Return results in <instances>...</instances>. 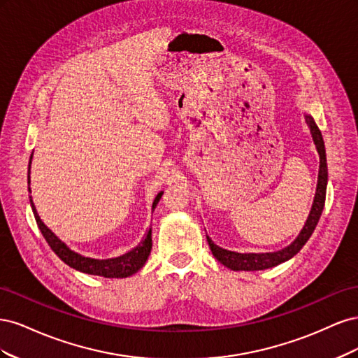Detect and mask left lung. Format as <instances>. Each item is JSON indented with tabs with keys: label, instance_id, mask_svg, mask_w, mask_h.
<instances>
[{
	"label": "left lung",
	"instance_id": "obj_1",
	"mask_svg": "<svg viewBox=\"0 0 358 358\" xmlns=\"http://www.w3.org/2000/svg\"><path fill=\"white\" fill-rule=\"evenodd\" d=\"M306 124L310 129L312 140L315 143L317 152L320 155V170H318V182H317V191H315V197H313V203L310 212L308 215V220L303 225V229L300 230L299 236L292 241L288 246L279 249V251L275 252H248V254H241V252H234L229 251V249H224L218 245H215L213 241L208 237V242L210 246V251L213 257L218 259L221 264L225 267H229L231 270H245V272H255V270H264L275 267L280 263L288 262L289 258L294 257L300 249L305 246V243L309 241V237L312 236L313 230L320 221V216L324 209V203H326V189H327V179H329V171H327V158H326V146H324V140L321 136L320 128L317 127L315 121L310 115L305 113Z\"/></svg>",
	"mask_w": 358,
	"mask_h": 358
}]
</instances>
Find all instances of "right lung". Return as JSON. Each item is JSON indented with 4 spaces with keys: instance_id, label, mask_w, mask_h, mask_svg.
Here are the masks:
<instances>
[{
    "instance_id": "obj_1",
    "label": "right lung",
    "mask_w": 358,
    "mask_h": 358,
    "mask_svg": "<svg viewBox=\"0 0 358 358\" xmlns=\"http://www.w3.org/2000/svg\"><path fill=\"white\" fill-rule=\"evenodd\" d=\"M31 159L32 155L29 157V166H28V185L31 183ZM28 191L31 192V188L28 187ZM162 196V192H159L155 197L152 203V210L157 208V204ZM29 203H31V209L34 212V218L37 221L38 229L45 237L49 246L52 248V251L55 252L64 263L67 266L79 270L82 273H88V275H95V276H104V278H128L138 272L146 263V259L150 254V249H152V229H149L148 233L140 243L133 248L131 251H128L122 255L115 257V258H106V259H99V258H91V257H85L79 252L73 251L70 246L64 243L59 237L53 233L49 227L40 220V216L37 213V209L34 206V201H32V197L29 196Z\"/></svg>"
}]
</instances>
